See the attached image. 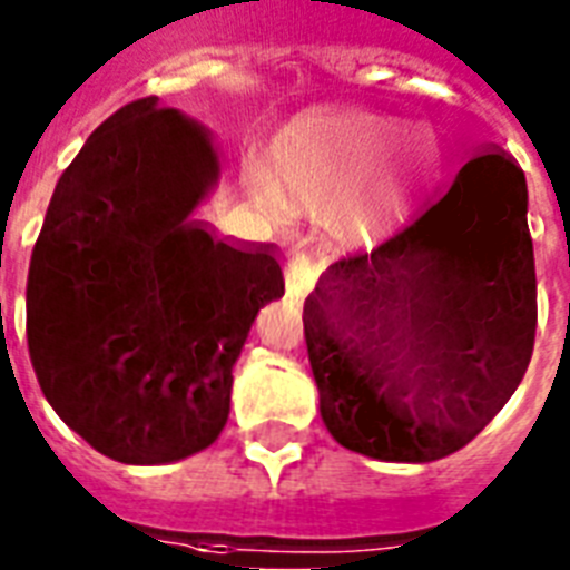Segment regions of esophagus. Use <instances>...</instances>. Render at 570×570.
<instances>
[{"label":"esophagus","instance_id":"34e87169","mask_svg":"<svg viewBox=\"0 0 570 570\" xmlns=\"http://www.w3.org/2000/svg\"><path fill=\"white\" fill-rule=\"evenodd\" d=\"M314 264L308 262V258H294V262L288 264V294L291 297L303 299L312 291L314 285Z\"/></svg>","mask_w":570,"mask_h":570}]
</instances>
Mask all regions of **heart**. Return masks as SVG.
Instances as JSON below:
<instances>
[{
  "label": "heart",
  "mask_w": 570,
  "mask_h": 570,
  "mask_svg": "<svg viewBox=\"0 0 570 570\" xmlns=\"http://www.w3.org/2000/svg\"><path fill=\"white\" fill-rule=\"evenodd\" d=\"M373 114H332L291 126L264 149L262 187L291 212L330 220L344 240L367 244L394 229L439 164V147L423 131H403ZM424 144L407 167L405 149ZM256 197L267 203L264 191Z\"/></svg>",
  "instance_id": "b5f03b06"
}]
</instances>
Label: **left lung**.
<instances>
[{
    "label": "left lung",
    "instance_id": "8db88e82",
    "mask_svg": "<svg viewBox=\"0 0 570 570\" xmlns=\"http://www.w3.org/2000/svg\"><path fill=\"white\" fill-rule=\"evenodd\" d=\"M321 417L341 448L435 462L521 385L535 341L527 181L482 153L385 244L341 258L303 308Z\"/></svg>",
    "mask_w": 570,
    "mask_h": 570
}]
</instances>
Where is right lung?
<instances>
[{
	"mask_svg": "<svg viewBox=\"0 0 570 570\" xmlns=\"http://www.w3.org/2000/svg\"><path fill=\"white\" fill-rule=\"evenodd\" d=\"M217 179L206 126L135 99L63 170L31 253L26 335L43 397L122 465L217 441L249 326L285 294L271 247L194 220Z\"/></svg>",
	"mask_w": 570,
	"mask_h": 570,
	"instance_id": "1",
	"label": "right lung"
}]
</instances>
